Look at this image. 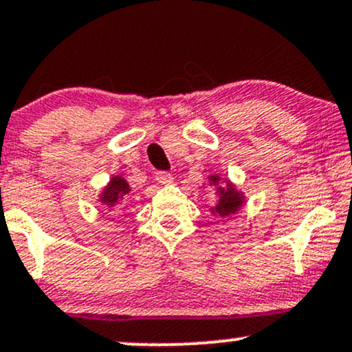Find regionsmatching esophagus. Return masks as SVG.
<instances>
[{
	"mask_svg": "<svg viewBox=\"0 0 352 352\" xmlns=\"http://www.w3.org/2000/svg\"><path fill=\"white\" fill-rule=\"evenodd\" d=\"M155 179H157L158 184H162V186H168V184L173 182V175L168 172H157L155 173Z\"/></svg>",
	"mask_w": 352,
	"mask_h": 352,
	"instance_id": "esophagus-1",
	"label": "esophagus"
}]
</instances>
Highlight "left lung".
<instances>
[{
	"label": "left lung",
	"mask_w": 352,
	"mask_h": 352,
	"mask_svg": "<svg viewBox=\"0 0 352 352\" xmlns=\"http://www.w3.org/2000/svg\"><path fill=\"white\" fill-rule=\"evenodd\" d=\"M209 180L217 186V182L221 179L217 175H210ZM217 192H219V201H217L216 207H212V210L219 214L221 217L231 216V214H234L243 206V194L236 190L228 180H226V187H217Z\"/></svg>",
	"instance_id": "8db88e82"
}]
</instances>
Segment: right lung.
<instances>
[{"instance_id": "add662e5", "label": "right lung", "mask_w": 352, "mask_h": 352, "mask_svg": "<svg viewBox=\"0 0 352 352\" xmlns=\"http://www.w3.org/2000/svg\"><path fill=\"white\" fill-rule=\"evenodd\" d=\"M128 194H129V186L126 180H124L123 177H113V179L109 180L108 187L102 190L101 199H99V201H101L106 207H114L116 204H120Z\"/></svg>"}]
</instances>
